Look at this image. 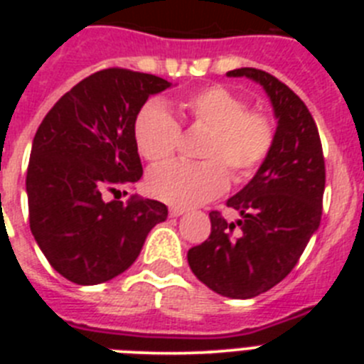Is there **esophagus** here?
<instances>
[{"mask_svg": "<svg viewBox=\"0 0 364 364\" xmlns=\"http://www.w3.org/2000/svg\"><path fill=\"white\" fill-rule=\"evenodd\" d=\"M186 210L184 208H169V215L171 217H180V215H184Z\"/></svg>", "mask_w": 364, "mask_h": 364, "instance_id": "1", "label": "esophagus"}]
</instances>
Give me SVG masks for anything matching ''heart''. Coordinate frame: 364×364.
Returning a JSON list of instances; mask_svg holds the SVG:
<instances>
[{
  "label": "heart",
  "instance_id": "b5f03b06",
  "mask_svg": "<svg viewBox=\"0 0 364 364\" xmlns=\"http://www.w3.org/2000/svg\"><path fill=\"white\" fill-rule=\"evenodd\" d=\"M180 114L191 125L205 127L200 156L204 162H169L147 175V191L175 208H191L218 197L230 176L244 180L264 162L275 140V127L260 111H246L240 96L211 85L178 100ZM138 153L151 164L167 160L180 140V125L162 102H149L138 111L133 125Z\"/></svg>",
  "mask_w": 364,
  "mask_h": 364
}]
</instances>
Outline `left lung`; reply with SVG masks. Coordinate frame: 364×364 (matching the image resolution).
Here are the masks:
<instances>
[{
  "instance_id": "1",
  "label": "left lung",
  "mask_w": 364,
  "mask_h": 364,
  "mask_svg": "<svg viewBox=\"0 0 364 364\" xmlns=\"http://www.w3.org/2000/svg\"><path fill=\"white\" fill-rule=\"evenodd\" d=\"M226 76H244L264 89L277 120L275 140L253 178L228 198L226 205L240 218L228 222L211 211L210 239L189 250L188 262L215 294L252 299L279 284L297 264L319 228L326 176L317 125L290 87L252 67Z\"/></svg>"
}]
</instances>
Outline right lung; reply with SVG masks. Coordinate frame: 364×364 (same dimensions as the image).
Returning a JSON list of instances; mask_svg holds the SVG:
<instances>
[{"label":"right lung","instance_id":"obj_1","mask_svg":"<svg viewBox=\"0 0 364 364\" xmlns=\"http://www.w3.org/2000/svg\"><path fill=\"white\" fill-rule=\"evenodd\" d=\"M169 87L153 74L100 70L58 100L38 127L27 169L31 231L70 282L100 284L124 273L167 218L159 200L107 195L142 176L134 118L149 96Z\"/></svg>","mask_w":364,"mask_h":364}]
</instances>
